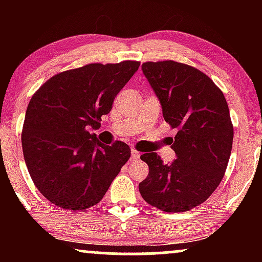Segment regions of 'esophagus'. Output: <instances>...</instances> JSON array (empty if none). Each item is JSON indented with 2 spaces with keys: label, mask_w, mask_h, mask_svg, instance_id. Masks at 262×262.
<instances>
[{
  "label": "esophagus",
  "mask_w": 262,
  "mask_h": 262,
  "mask_svg": "<svg viewBox=\"0 0 262 262\" xmlns=\"http://www.w3.org/2000/svg\"><path fill=\"white\" fill-rule=\"evenodd\" d=\"M140 158V152H138L137 150H134V149H132V152H130V159L132 160H138V159Z\"/></svg>",
  "instance_id": "esophagus-1"
}]
</instances>
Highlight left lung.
Listing matches in <instances>:
<instances>
[{"instance_id": "8db88e82", "label": "left lung", "mask_w": 262, "mask_h": 262, "mask_svg": "<svg viewBox=\"0 0 262 262\" xmlns=\"http://www.w3.org/2000/svg\"><path fill=\"white\" fill-rule=\"evenodd\" d=\"M141 70L177 134L171 164L156 152L140 156L149 175L139 192L150 206L186 212L203 203L223 179L234 137L229 108L223 92L192 66L166 60L144 62Z\"/></svg>"}]
</instances>
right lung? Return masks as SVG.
<instances>
[{
    "mask_svg": "<svg viewBox=\"0 0 262 262\" xmlns=\"http://www.w3.org/2000/svg\"><path fill=\"white\" fill-rule=\"evenodd\" d=\"M140 62L89 64L60 73L33 95L22 130L23 155L33 182L64 209L97 204L130 158L123 141L102 144L91 130L112 110L116 96Z\"/></svg>",
    "mask_w": 262,
    "mask_h": 262,
    "instance_id": "add662e5",
    "label": "right lung"
}]
</instances>
